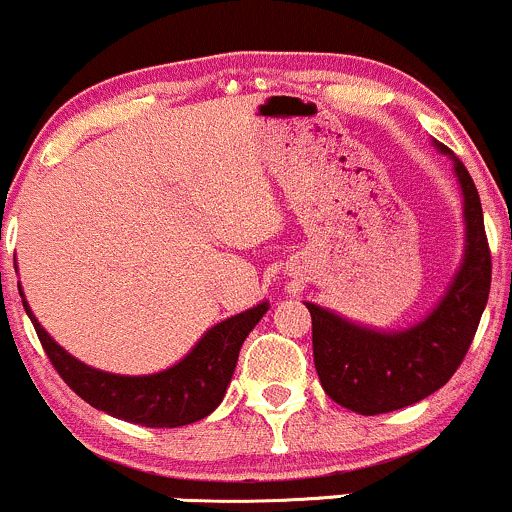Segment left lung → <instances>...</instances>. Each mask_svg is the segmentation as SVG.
Instances as JSON below:
<instances>
[{
    "mask_svg": "<svg viewBox=\"0 0 512 512\" xmlns=\"http://www.w3.org/2000/svg\"><path fill=\"white\" fill-rule=\"evenodd\" d=\"M432 145L452 160L464 216L462 262L435 308L408 328L381 330L306 301L320 384L335 403L359 415L398 411L442 389L462 364L488 301L491 250L479 192L459 157L437 140Z\"/></svg>",
    "mask_w": 512,
    "mask_h": 512,
    "instance_id": "obj_1",
    "label": "left lung"
}]
</instances>
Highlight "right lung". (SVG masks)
<instances>
[{
	"instance_id": "add662e5",
	"label": "right lung",
	"mask_w": 512,
	"mask_h": 512,
	"mask_svg": "<svg viewBox=\"0 0 512 512\" xmlns=\"http://www.w3.org/2000/svg\"><path fill=\"white\" fill-rule=\"evenodd\" d=\"M19 294L43 342V350L65 384L97 411L128 420V423L145 425V428H179L216 411L233 379L240 347L250 330L269 311L267 301L257 303L206 330L192 350L172 367L153 374L131 376L94 369L72 357L38 323L21 286Z\"/></svg>"
}]
</instances>
